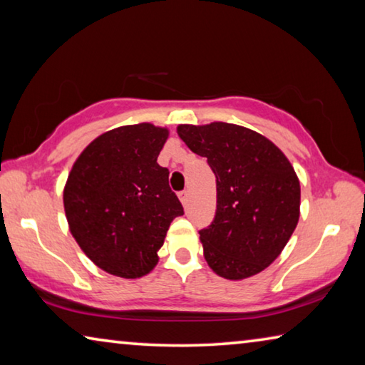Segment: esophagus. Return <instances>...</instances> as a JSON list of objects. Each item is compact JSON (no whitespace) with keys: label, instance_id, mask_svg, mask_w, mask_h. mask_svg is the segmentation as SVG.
<instances>
[{"label":"esophagus","instance_id":"34e87169","mask_svg":"<svg viewBox=\"0 0 365 365\" xmlns=\"http://www.w3.org/2000/svg\"><path fill=\"white\" fill-rule=\"evenodd\" d=\"M178 197H180V201H182L183 206L188 205V191L187 190L180 191V193H178Z\"/></svg>","mask_w":365,"mask_h":365}]
</instances>
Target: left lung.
<instances>
[{"label":"left lung","instance_id":"1","mask_svg":"<svg viewBox=\"0 0 365 365\" xmlns=\"http://www.w3.org/2000/svg\"><path fill=\"white\" fill-rule=\"evenodd\" d=\"M177 133L215 175V217L200 232L207 265L227 280L262 272L298 225L301 188L293 165L270 140L235 123H183Z\"/></svg>","mask_w":365,"mask_h":365}]
</instances>
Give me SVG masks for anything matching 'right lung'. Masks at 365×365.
I'll list each match as a JSON object with an SVG mask.
<instances>
[{"label":"right lung","mask_w":365,"mask_h":365,"mask_svg":"<svg viewBox=\"0 0 365 365\" xmlns=\"http://www.w3.org/2000/svg\"><path fill=\"white\" fill-rule=\"evenodd\" d=\"M169 130L153 123L100 135L72 165L64 211L72 237L98 267L140 279L156 267L170 222L183 214L158 156Z\"/></svg>","instance_id":"add662e5"}]
</instances>
